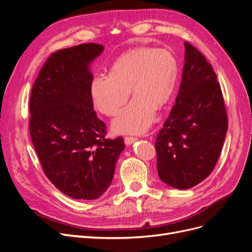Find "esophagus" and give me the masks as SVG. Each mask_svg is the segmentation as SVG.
I'll return each instance as SVG.
<instances>
[{
	"label": "esophagus",
	"mask_w": 252,
	"mask_h": 252,
	"mask_svg": "<svg viewBox=\"0 0 252 252\" xmlns=\"http://www.w3.org/2000/svg\"><path fill=\"white\" fill-rule=\"evenodd\" d=\"M124 141H125V144H126V145H131L132 143L138 141V139H136V138H132V136H126Z\"/></svg>",
	"instance_id": "obj_1"
}]
</instances>
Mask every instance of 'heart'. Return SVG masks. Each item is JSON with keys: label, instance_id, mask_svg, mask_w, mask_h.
<instances>
[{"label": "heart", "instance_id": "b5f03b06", "mask_svg": "<svg viewBox=\"0 0 252 252\" xmlns=\"http://www.w3.org/2000/svg\"><path fill=\"white\" fill-rule=\"evenodd\" d=\"M177 59L166 49L139 47L125 52L107 75H95L90 85L94 107L107 117L116 116L129 96H134L112 122L117 133L140 134L155 121L156 109L169 102L177 85Z\"/></svg>", "mask_w": 252, "mask_h": 252}]
</instances>
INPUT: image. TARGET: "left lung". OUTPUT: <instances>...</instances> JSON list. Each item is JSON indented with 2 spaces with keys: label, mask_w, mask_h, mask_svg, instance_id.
Returning <instances> with one entry per match:
<instances>
[{
  "label": "left lung",
  "mask_w": 252,
  "mask_h": 252,
  "mask_svg": "<svg viewBox=\"0 0 252 252\" xmlns=\"http://www.w3.org/2000/svg\"><path fill=\"white\" fill-rule=\"evenodd\" d=\"M227 128L216 72L202 53L186 42L179 94L156 141L159 179L178 189L204 181L218 162Z\"/></svg>",
  "instance_id": "1"
}]
</instances>
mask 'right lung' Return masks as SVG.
<instances>
[{"label":"right lung","mask_w":252,"mask_h":252,"mask_svg":"<svg viewBox=\"0 0 252 252\" xmlns=\"http://www.w3.org/2000/svg\"><path fill=\"white\" fill-rule=\"evenodd\" d=\"M104 46L61 49L48 58L30 94L29 130L48 180L64 194L95 200L110 186L123 138H105L90 96V64Z\"/></svg>","instance_id":"1"}]
</instances>
